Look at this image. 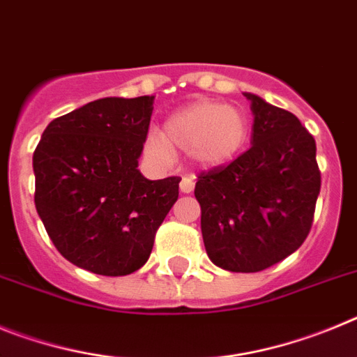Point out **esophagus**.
Listing matches in <instances>:
<instances>
[{
    "label": "esophagus",
    "mask_w": 357,
    "mask_h": 357,
    "mask_svg": "<svg viewBox=\"0 0 357 357\" xmlns=\"http://www.w3.org/2000/svg\"><path fill=\"white\" fill-rule=\"evenodd\" d=\"M195 189V181L193 178H189V176H184L181 181V191L182 193H191Z\"/></svg>",
    "instance_id": "34e87169"
}]
</instances>
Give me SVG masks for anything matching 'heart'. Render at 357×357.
I'll use <instances>...</instances> for the list:
<instances>
[{
	"label": "heart",
	"mask_w": 357,
	"mask_h": 357,
	"mask_svg": "<svg viewBox=\"0 0 357 357\" xmlns=\"http://www.w3.org/2000/svg\"><path fill=\"white\" fill-rule=\"evenodd\" d=\"M248 137L250 119L245 110L204 100L173 112L162 135L150 132L146 150L159 159H169L173 150L188 151L198 166L216 168L238 157Z\"/></svg>",
	"instance_id": "1"
}]
</instances>
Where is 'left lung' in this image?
I'll return each mask as SVG.
<instances>
[{"label": "left lung", "mask_w": 357, "mask_h": 357, "mask_svg": "<svg viewBox=\"0 0 357 357\" xmlns=\"http://www.w3.org/2000/svg\"><path fill=\"white\" fill-rule=\"evenodd\" d=\"M252 102V146L198 175L207 255L229 272H261L291 255L307 238L321 176L314 137L295 114Z\"/></svg>", "instance_id": "left-lung-1"}]
</instances>
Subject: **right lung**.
<instances>
[{"label":"right lung","mask_w":357,"mask_h":357,"mask_svg":"<svg viewBox=\"0 0 357 357\" xmlns=\"http://www.w3.org/2000/svg\"><path fill=\"white\" fill-rule=\"evenodd\" d=\"M153 96L102 98L53 119L33 151L36 209L69 263L119 277L148 261L181 176L148 181L137 159Z\"/></svg>","instance_id":"obj_1"}]
</instances>
